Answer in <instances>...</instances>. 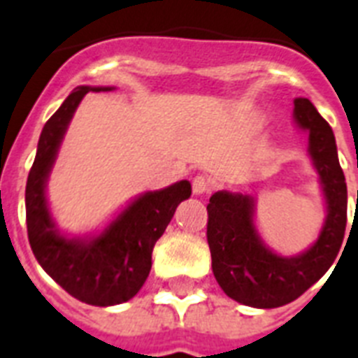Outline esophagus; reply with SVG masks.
<instances>
[{
    "label": "esophagus",
    "instance_id": "obj_1",
    "mask_svg": "<svg viewBox=\"0 0 358 358\" xmlns=\"http://www.w3.org/2000/svg\"><path fill=\"white\" fill-rule=\"evenodd\" d=\"M210 188H213V185H210V179H208V177H205V176L194 177L192 190L196 196H205V194L210 192Z\"/></svg>",
    "mask_w": 358,
    "mask_h": 358
}]
</instances>
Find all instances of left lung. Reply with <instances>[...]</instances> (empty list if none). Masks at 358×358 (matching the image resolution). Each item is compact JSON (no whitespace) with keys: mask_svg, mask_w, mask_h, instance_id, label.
Wrapping results in <instances>:
<instances>
[{"mask_svg":"<svg viewBox=\"0 0 358 358\" xmlns=\"http://www.w3.org/2000/svg\"><path fill=\"white\" fill-rule=\"evenodd\" d=\"M294 120L308 133V155L318 171L327 216L318 238L299 255L282 257L260 238L255 225V197L220 192L207 205V242L216 281L231 299L255 308H275L294 301L331 268L344 240L348 187L336 142L313 103L294 99Z\"/></svg>","mask_w":358,"mask_h":358,"instance_id":"1","label":"left lung"}]
</instances>
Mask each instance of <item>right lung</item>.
Returning a JSON list of instances; mask_svg holds the SVG:
<instances>
[{
    "mask_svg": "<svg viewBox=\"0 0 358 358\" xmlns=\"http://www.w3.org/2000/svg\"><path fill=\"white\" fill-rule=\"evenodd\" d=\"M90 90L113 87H77L45 122L25 187V218L31 250L45 273L79 301L110 307L129 301L142 288L150 275L155 242L177 205L190 197L192 187L179 181L134 197L98 234H62L48 207L45 187L73 113Z\"/></svg>",
    "mask_w": 358,
    "mask_h": 358,
    "instance_id": "add662e5",
    "label": "right lung"
}]
</instances>
